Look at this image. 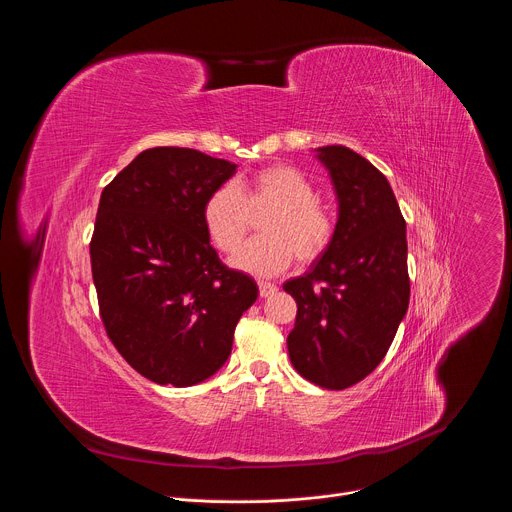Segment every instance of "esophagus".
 <instances>
[{"mask_svg": "<svg viewBox=\"0 0 512 512\" xmlns=\"http://www.w3.org/2000/svg\"><path fill=\"white\" fill-rule=\"evenodd\" d=\"M275 291H277V285H273L269 281H259V296L261 298H269L275 294Z\"/></svg>", "mask_w": 512, "mask_h": 512, "instance_id": "1", "label": "esophagus"}]
</instances>
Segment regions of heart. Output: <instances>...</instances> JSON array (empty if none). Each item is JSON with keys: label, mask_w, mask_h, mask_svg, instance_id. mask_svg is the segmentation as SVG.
Here are the masks:
<instances>
[{"label": "heart", "mask_w": 512, "mask_h": 512, "mask_svg": "<svg viewBox=\"0 0 512 512\" xmlns=\"http://www.w3.org/2000/svg\"><path fill=\"white\" fill-rule=\"evenodd\" d=\"M273 208L261 227L263 239L243 245L233 267L271 277L296 263L316 259L332 239V218L316 202L312 182L294 166L273 164L247 180L223 184L208 194L202 223L212 245L233 253L251 229V214Z\"/></svg>", "instance_id": "b5f03b06"}]
</instances>
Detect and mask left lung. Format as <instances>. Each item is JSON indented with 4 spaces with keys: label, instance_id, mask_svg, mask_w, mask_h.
Segmentation results:
<instances>
[{
    "label": "left lung",
    "instance_id": "left-lung-1",
    "mask_svg": "<svg viewBox=\"0 0 512 512\" xmlns=\"http://www.w3.org/2000/svg\"><path fill=\"white\" fill-rule=\"evenodd\" d=\"M330 174L338 221L310 271L283 283L298 304L289 360L314 385L340 391L385 358L409 306L407 227L389 180L344 145L314 150Z\"/></svg>",
    "mask_w": 512,
    "mask_h": 512
}]
</instances>
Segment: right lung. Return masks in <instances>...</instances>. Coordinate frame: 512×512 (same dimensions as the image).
I'll return each mask as SVG.
<instances>
[{"mask_svg": "<svg viewBox=\"0 0 512 512\" xmlns=\"http://www.w3.org/2000/svg\"><path fill=\"white\" fill-rule=\"evenodd\" d=\"M237 164L190 148L141 152L105 186L91 267L107 336L158 385L192 387L231 356L259 287L210 245L202 206Z\"/></svg>", "mask_w": 512, "mask_h": 512, "instance_id": "1", "label": "right lung"}]
</instances>
